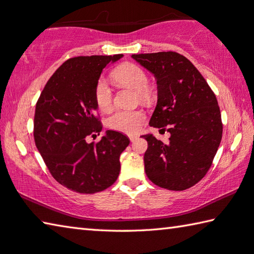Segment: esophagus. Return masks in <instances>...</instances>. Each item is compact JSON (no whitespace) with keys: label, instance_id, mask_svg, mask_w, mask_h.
I'll return each instance as SVG.
<instances>
[{"label":"esophagus","instance_id":"1","mask_svg":"<svg viewBox=\"0 0 254 254\" xmlns=\"http://www.w3.org/2000/svg\"><path fill=\"white\" fill-rule=\"evenodd\" d=\"M128 138H130V141L133 143V142L136 141L137 136H136V135H132V134H131V135H128Z\"/></svg>","mask_w":254,"mask_h":254}]
</instances>
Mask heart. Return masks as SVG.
<instances>
[{"instance_id": "1", "label": "heart", "mask_w": 254, "mask_h": 254, "mask_svg": "<svg viewBox=\"0 0 254 254\" xmlns=\"http://www.w3.org/2000/svg\"><path fill=\"white\" fill-rule=\"evenodd\" d=\"M117 82L130 86L138 90L141 98L147 99L150 91L147 88L148 77L144 69L134 63H124L112 73ZM112 89L105 78H99L95 86V101L101 111L109 110L112 106ZM145 120L144 112L141 110H118L109 118L108 124L113 130L122 132H135Z\"/></svg>"}]
</instances>
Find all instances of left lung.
<instances>
[{"mask_svg":"<svg viewBox=\"0 0 254 254\" xmlns=\"http://www.w3.org/2000/svg\"><path fill=\"white\" fill-rule=\"evenodd\" d=\"M157 80L158 100L149 126L170 133L163 143L142 135L148 147L145 172L156 186L172 191L193 187L207 174L223 135L216 96L197 68L177 52L132 55Z\"/></svg>","mask_w":254,"mask_h":254,"instance_id":"left-lung-1","label":"left lung"}]
</instances>
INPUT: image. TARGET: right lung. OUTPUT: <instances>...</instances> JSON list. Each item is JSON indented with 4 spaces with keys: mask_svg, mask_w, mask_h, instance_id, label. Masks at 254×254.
Listing matches in <instances>:
<instances>
[{
    "mask_svg": "<svg viewBox=\"0 0 254 254\" xmlns=\"http://www.w3.org/2000/svg\"><path fill=\"white\" fill-rule=\"evenodd\" d=\"M122 57L68 59L48 80L37 101L36 146L52 177L74 192L104 191L120 174V155L130 144L128 137L111 130L97 143H87L86 137L102 128L95 101L97 80L108 64Z\"/></svg>",
    "mask_w": 254,
    "mask_h": 254,
    "instance_id": "obj_1",
    "label": "right lung"
}]
</instances>
